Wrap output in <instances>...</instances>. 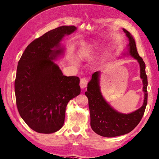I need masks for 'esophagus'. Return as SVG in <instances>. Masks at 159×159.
<instances>
[{
  "instance_id": "1",
  "label": "esophagus",
  "mask_w": 159,
  "mask_h": 159,
  "mask_svg": "<svg viewBox=\"0 0 159 159\" xmlns=\"http://www.w3.org/2000/svg\"><path fill=\"white\" fill-rule=\"evenodd\" d=\"M88 80L87 78H82L80 79V87L82 89H84L87 86Z\"/></svg>"
}]
</instances>
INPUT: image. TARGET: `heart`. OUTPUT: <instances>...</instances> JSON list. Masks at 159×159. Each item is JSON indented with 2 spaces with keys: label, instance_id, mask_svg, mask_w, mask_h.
<instances>
[{
  "label": "heart",
  "instance_id": "obj_1",
  "mask_svg": "<svg viewBox=\"0 0 159 159\" xmlns=\"http://www.w3.org/2000/svg\"><path fill=\"white\" fill-rule=\"evenodd\" d=\"M88 55L89 54H87V53L84 51H80L79 53V56L80 57V58H85V57L88 56ZM70 60L72 62H73L75 64H78V63H79V61L72 56H70Z\"/></svg>",
  "mask_w": 159,
  "mask_h": 159
}]
</instances>
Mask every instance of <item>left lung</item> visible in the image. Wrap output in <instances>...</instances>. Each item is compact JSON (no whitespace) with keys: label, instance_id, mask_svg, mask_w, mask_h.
<instances>
[{"label":"left lung","instance_id":"8db88e82","mask_svg":"<svg viewBox=\"0 0 159 159\" xmlns=\"http://www.w3.org/2000/svg\"><path fill=\"white\" fill-rule=\"evenodd\" d=\"M123 31L129 39L128 54L136 59L140 64V78L143 83L144 99L142 107L132 113L125 114L116 111L105 100L101 93L99 87L101 72L97 71L93 73L91 80L88 83L87 91L85 92L89 100L91 126L95 133L107 138L121 136L132 131L140 121L147 105L148 80L145 71V63L138 54L135 40L132 35L125 29H123Z\"/></svg>","mask_w":159,"mask_h":159}]
</instances>
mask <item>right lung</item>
Masks as SVG:
<instances>
[{
	"mask_svg": "<svg viewBox=\"0 0 159 159\" xmlns=\"http://www.w3.org/2000/svg\"><path fill=\"white\" fill-rule=\"evenodd\" d=\"M75 26L49 31L28 45L20 58L15 80L16 103L30 128L51 134L62 127L69 101L80 93L77 76L63 75L54 61L64 53L60 42Z\"/></svg>",
	"mask_w": 159,
	"mask_h": 159,
	"instance_id": "obj_1",
	"label": "right lung"
}]
</instances>
